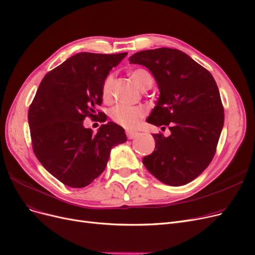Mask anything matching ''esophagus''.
Instances as JSON below:
<instances>
[{
  "instance_id": "34e87169",
  "label": "esophagus",
  "mask_w": 255,
  "mask_h": 255,
  "mask_svg": "<svg viewBox=\"0 0 255 255\" xmlns=\"http://www.w3.org/2000/svg\"><path fill=\"white\" fill-rule=\"evenodd\" d=\"M126 135L129 139H133L138 135V132H136V131H126Z\"/></svg>"
}]
</instances>
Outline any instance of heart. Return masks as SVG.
<instances>
[{
    "label": "heart",
    "instance_id": "1",
    "mask_svg": "<svg viewBox=\"0 0 255 255\" xmlns=\"http://www.w3.org/2000/svg\"><path fill=\"white\" fill-rule=\"evenodd\" d=\"M131 79L140 88L145 91L150 88L153 84V78L151 74L145 69H134L130 72ZM115 83L114 74H109L103 81L102 96L105 101H109L113 96V87ZM146 110L140 106H131L125 104H119L114 107L110 112V118L116 124L125 129L135 128L140 120L145 117Z\"/></svg>",
    "mask_w": 255,
    "mask_h": 255
}]
</instances>
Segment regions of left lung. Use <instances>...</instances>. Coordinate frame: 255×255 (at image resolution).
I'll list each match as a JSON object with an SVG mask.
<instances>
[{"mask_svg":"<svg viewBox=\"0 0 255 255\" xmlns=\"http://www.w3.org/2000/svg\"><path fill=\"white\" fill-rule=\"evenodd\" d=\"M129 61L146 66L159 88L147 122L169 126L171 131L168 137L152 134L155 150L142 163L164 184L189 183L213 160L224 125V108L214 77L177 49L140 51Z\"/></svg>","mask_w":255,"mask_h":255,"instance_id":"left-lung-1","label":"left lung"}]
</instances>
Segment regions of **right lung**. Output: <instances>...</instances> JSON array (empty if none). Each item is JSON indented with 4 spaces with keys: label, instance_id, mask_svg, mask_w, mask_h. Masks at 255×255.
I'll return each mask as SVG.
<instances>
[{
    "label": "right lung",
    "instance_id": "add662e5",
    "mask_svg": "<svg viewBox=\"0 0 255 255\" xmlns=\"http://www.w3.org/2000/svg\"><path fill=\"white\" fill-rule=\"evenodd\" d=\"M128 53H79L41 80L29 107L28 122L35 156L50 174L71 187L91 184L106 168L110 151L127 140L124 128L108 122L97 133L83 126L86 117L106 116L102 85L110 70Z\"/></svg>",
    "mask_w": 255,
    "mask_h": 255
}]
</instances>
